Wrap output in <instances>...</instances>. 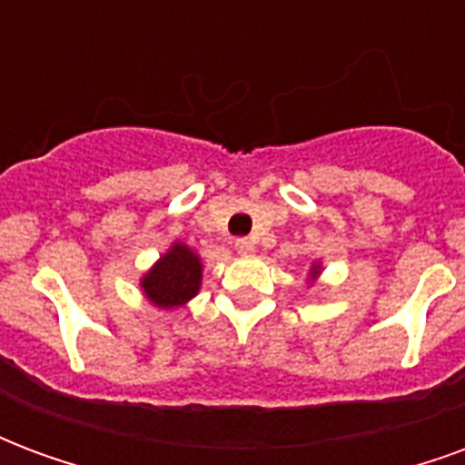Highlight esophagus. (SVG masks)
I'll use <instances>...</instances> for the list:
<instances>
[{
	"instance_id": "obj_1",
	"label": "esophagus",
	"mask_w": 465,
	"mask_h": 465,
	"mask_svg": "<svg viewBox=\"0 0 465 465\" xmlns=\"http://www.w3.org/2000/svg\"><path fill=\"white\" fill-rule=\"evenodd\" d=\"M233 249H236V253H242V256H249V253H253V242L252 239H236L233 242Z\"/></svg>"
}]
</instances>
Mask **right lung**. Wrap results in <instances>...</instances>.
<instances>
[{
    "mask_svg": "<svg viewBox=\"0 0 465 465\" xmlns=\"http://www.w3.org/2000/svg\"><path fill=\"white\" fill-rule=\"evenodd\" d=\"M202 283V263L183 243H173V249L152 272L143 276V292L156 306H179L189 302L199 292Z\"/></svg>",
    "mask_w": 465,
    "mask_h": 465,
    "instance_id": "right-lung-1",
    "label": "right lung"
}]
</instances>
